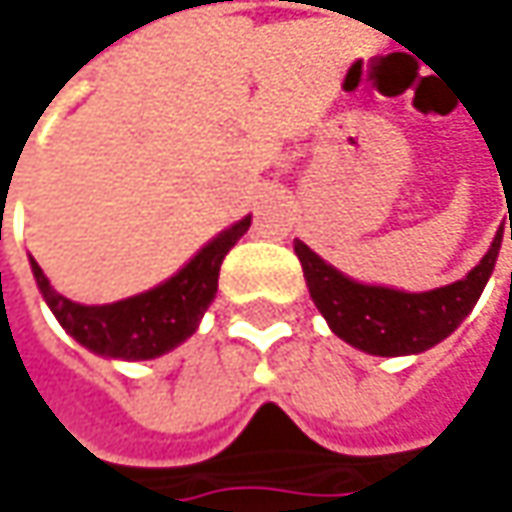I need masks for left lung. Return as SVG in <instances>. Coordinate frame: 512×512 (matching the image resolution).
I'll list each match as a JSON object with an SVG mask.
<instances>
[{"label":"left lung","mask_w":512,"mask_h":512,"mask_svg":"<svg viewBox=\"0 0 512 512\" xmlns=\"http://www.w3.org/2000/svg\"><path fill=\"white\" fill-rule=\"evenodd\" d=\"M501 237L504 228H498L487 255L461 281L426 292L362 284L330 266L301 240H295V255L301 260L313 304L342 342L371 356H414L440 345L472 313L496 269Z\"/></svg>","instance_id":"obj_1"}]
</instances>
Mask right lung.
I'll return each mask as SVG.
<instances>
[{"mask_svg":"<svg viewBox=\"0 0 512 512\" xmlns=\"http://www.w3.org/2000/svg\"><path fill=\"white\" fill-rule=\"evenodd\" d=\"M249 226H252V214H246L234 226L223 228L217 237H211L167 281L112 304H77L48 284L34 257L28 260L48 310L77 345L104 359L144 362V359L165 356L199 330L205 310L217 298L220 266L231 252V246L249 231Z\"/></svg>","mask_w":512,"mask_h":512,"instance_id":"1","label":"right lung"}]
</instances>
